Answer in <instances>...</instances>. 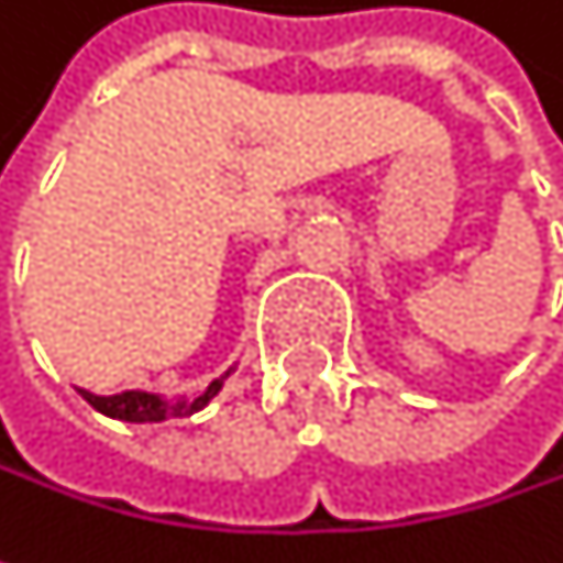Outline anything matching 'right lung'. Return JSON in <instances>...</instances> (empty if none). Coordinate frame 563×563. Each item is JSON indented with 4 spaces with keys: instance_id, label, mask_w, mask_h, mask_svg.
<instances>
[{
    "instance_id": "add662e5",
    "label": "right lung",
    "mask_w": 563,
    "mask_h": 563,
    "mask_svg": "<svg viewBox=\"0 0 563 563\" xmlns=\"http://www.w3.org/2000/svg\"><path fill=\"white\" fill-rule=\"evenodd\" d=\"M231 372L234 368H228L221 378H214L205 391L178 394V397H166V394L153 391H123L110 394V397L90 391L80 394H84V400L93 410H100V413H107L113 420H126V423H163V420H172V417H191V413L205 410L208 400L224 388V382L231 378Z\"/></svg>"
}]
</instances>
